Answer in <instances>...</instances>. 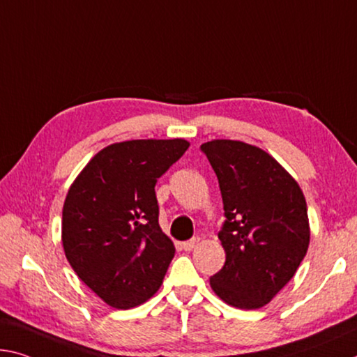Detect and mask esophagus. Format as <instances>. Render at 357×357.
Returning <instances> with one entry per match:
<instances>
[{
  "instance_id": "34e87169",
  "label": "esophagus",
  "mask_w": 357,
  "mask_h": 357,
  "mask_svg": "<svg viewBox=\"0 0 357 357\" xmlns=\"http://www.w3.org/2000/svg\"><path fill=\"white\" fill-rule=\"evenodd\" d=\"M199 243H200L199 236H197V238H192V240H189V241H184V243H183V250H184V251H192L197 245H199Z\"/></svg>"
}]
</instances>
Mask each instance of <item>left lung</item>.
<instances>
[{
  "instance_id": "1",
  "label": "left lung",
  "mask_w": 357,
  "mask_h": 357,
  "mask_svg": "<svg viewBox=\"0 0 357 357\" xmlns=\"http://www.w3.org/2000/svg\"><path fill=\"white\" fill-rule=\"evenodd\" d=\"M216 173L225 220L218 236L225 264L209 278L227 305L257 310L291 278L307 254V202L297 181L268 152L235 139L202 144Z\"/></svg>"
}]
</instances>
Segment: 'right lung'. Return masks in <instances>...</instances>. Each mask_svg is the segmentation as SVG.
<instances>
[{"label": "right lung", "instance_id": "add662e5", "mask_svg": "<svg viewBox=\"0 0 357 357\" xmlns=\"http://www.w3.org/2000/svg\"><path fill=\"white\" fill-rule=\"evenodd\" d=\"M189 146L183 138L109 144L70 185L61 216L65 256L112 308L138 307L162 286L174 245L158 225L154 188Z\"/></svg>", "mask_w": 357, "mask_h": 357}]
</instances>
